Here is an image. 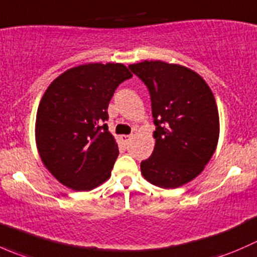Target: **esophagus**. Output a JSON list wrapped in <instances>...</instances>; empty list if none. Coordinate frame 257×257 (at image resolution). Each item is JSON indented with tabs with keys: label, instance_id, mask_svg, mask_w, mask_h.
Returning a JSON list of instances; mask_svg holds the SVG:
<instances>
[{
	"label": "esophagus",
	"instance_id": "1",
	"mask_svg": "<svg viewBox=\"0 0 257 257\" xmlns=\"http://www.w3.org/2000/svg\"><path fill=\"white\" fill-rule=\"evenodd\" d=\"M132 137H133V136H125V134H124V136H120V139H121V142H123V143L128 144L129 141L132 139Z\"/></svg>",
	"mask_w": 257,
	"mask_h": 257
}]
</instances>
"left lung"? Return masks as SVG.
<instances>
[{
    "mask_svg": "<svg viewBox=\"0 0 257 257\" xmlns=\"http://www.w3.org/2000/svg\"><path fill=\"white\" fill-rule=\"evenodd\" d=\"M129 69L149 90L155 124V147L141 163L142 174L160 188H179L203 172L216 149L219 113L211 89L179 64L144 61Z\"/></svg>",
    "mask_w": 257,
    "mask_h": 257,
    "instance_id": "1",
    "label": "left lung"
}]
</instances>
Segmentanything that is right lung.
<instances>
[{
  "label": "right lung",
  "instance_id": "1",
  "mask_svg": "<svg viewBox=\"0 0 257 257\" xmlns=\"http://www.w3.org/2000/svg\"><path fill=\"white\" fill-rule=\"evenodd\" d=\"M129 78L124 64L89 63L49 84L38 105L36 142L43 164L59 183L88 191L110 177L119 150L105 124L108 105Z\"/></svg>",
  "mask_w": 257,
  "mask_h": 257
}]
</instances>
